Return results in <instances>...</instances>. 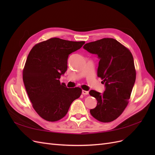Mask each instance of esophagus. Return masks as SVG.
I'll list each match as a JSON object with an SVG mask.
<instances>
[{"instance_id":"obj_1","label":"esophagus","mask_w":155,"mask_h":155,"mask_svg":"<svg viewBox=\"0 0 155 155\" xmlns=\"http://www.w3.org/2000/svg\"><path fill=\"white\" fill-rule=\"evenodd\" d=\"M82 94L84 95H87V94H88V91H86L83 90L82 91Z\"/></svg>"}]
</instances>
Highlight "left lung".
Segmentation results:
<instances>
[{
	"label": "left lung",
	"instance_id": "obj_1",
	"mask_svg": "<svg viewBox=\"0 0 155 155\" xmlns=\"http://www.w3.org/2000/svg\"><path fill=\"white\" fill-rule=\"evenodd\" d=\"M83 48L100 59L97 76L103 79L105 90L101 94L89 92L97 104L91 109L94 118L110 122L121 114L128 104L136 80L133 55L129 49L112 38H104L85 44Z\"/></svg>",
	"mask_w": 155,
	"mask_h": 155
}]
</instances>
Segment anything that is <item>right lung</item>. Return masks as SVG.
<instances>
[{
  "instance_id": "1",
  "label": "right lung",
  "mask_w": 155,
  "mask_h": 155,
  "mask_svg": "<svg viewBox=\"0 0 155 155\" xmlns=\"http://www.w3.org/2000/svg\"><path fill=\"white\" fill-rule=\"evenodd\" d=\"M85 43L54 37L35 45L28 55L23 81L33 107L44 120L63 118L72 103L81 96L80 88H67L59 79L67 71L69 55Z\"/></svg>"
}]
</instances>
